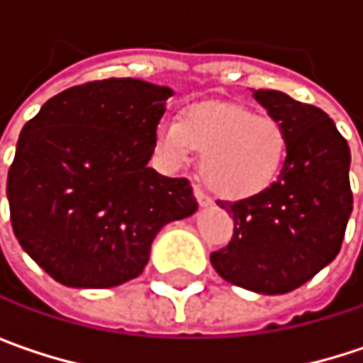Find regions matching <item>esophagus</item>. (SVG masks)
I'll use <instances>...</instances> for the list:
<instances>
[{
	"mask_svg": "<svg viewBox=\"0 0 363 363\" xmlns=\"http://www.w3.org/2000/svg\"><path fill=\"white\" fill-rule=\"evenodd\" d=\"M193 195H195V199H197V203L201 206V208H208V206H212V199L203 193V189H199V186H193Z\"/></svg>",
	"mask_w": 363,
	"mask_h": 363,
	"instance_id": "esophagus-1",
	"label": "esophagus"
}]
</instances>
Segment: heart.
<instances>
[{
	"mask_svg": "<svg viewBox=\"0 0 363 363\" xmlns=\"http://www.w3.org/2000/svg\"><path fill=\"white\" fill-rule=\"evenodd\" d=\"M155 147L170 168L201 153L199 177L225 199H246L277 181L288 157V130L267 113L235 103H199L162 119Z\"/></svg>",
	"mask_w": 363,
	"mask_h": 363,
	"instance_id": "obj_1",
	"label": "heart"
}]
</instances>
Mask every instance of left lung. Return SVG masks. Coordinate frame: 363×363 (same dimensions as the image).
<instances>
[{
    "label": "left lung",
    "instance_id": "left-lung-1",
    "mask_svg": "<svg viewBox=\"0 0 363 363\" xmlns=\"http://www.w3.org/2000/svg\"><path fill=\"white\" fill-rule=\"evenodd\" d=\"M290 138L277 181L262 193L216 201L233 214L227 248L212 252L216 273L258 294H286L309 281L340 250L353 210L351 151L334 121L277 90H254Z\"/></svg>",
    "mask_w": 363,
    "mask_h": 363
}]
</instances>
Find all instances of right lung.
I'll use <instances>...</instances> for the list:
<instances>
[{
    "mask_svg": "<svg viewBox=\"0 0 363 363\" xmlns=\"http://www.w3.org/2000/svg\"><path fill=\"white\" fill-rule=\"evenodd\" d=\"M172 94L111 77L56 94L25 123L8 172L12 229L58 284L113 288L138 277L155 235L195 214L189 181L147 166Z\"/></svg>",
    "mask_w": 363,
    "mask_h": 363,
    "instance_id": "1",
    "label": "right lung"
}]
</instances>
